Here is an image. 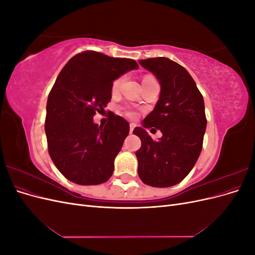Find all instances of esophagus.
<instances>
[{
	"label": "esophagus",
	"mask_w": 255,
	"mask_h": 255,
	"mask_svg": "<svg viewBox=\"0 0 255 255\" xmlns=\"http://www.w3.org/2000/svg\"><path fill=\"white\" fill-rule=\"evenodd\" d=\"M134 128H135V125H134V123H130V125H129V133H130V134L133 133Z\"/></svg>",
	"instance_id": "1"
}]
</instances>
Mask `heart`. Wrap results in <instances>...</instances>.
<instances>
[{"mask_svg":"<svg viewBox=\"0 0 255 255\" xmlns=\"http://www.w3.org/2000/svg\"><path fill=\"white\" fill-rule=\"evenodd\" d=\"M151 78H152V76H144L142 82H143V81H146V80H149V79H151ZM122 81H123V76H120V78H117V79H116V80L113 82V85H112V91H113V92H117V91L120 89ZM127 115L128 116L129 118H135V117H136V113L133 112V111L127 112Z\"/></svg>","mask_w":255,"mask_h":255,"instance_id":"b5f03b06","label":"heart"}]
</instances>
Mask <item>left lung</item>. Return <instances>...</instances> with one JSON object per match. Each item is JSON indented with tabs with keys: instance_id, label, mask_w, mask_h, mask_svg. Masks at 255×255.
Segmentation results:
<instances>
[{
	"instance_id": "8db88e82",
	"label": "left lung",
	"mask_w": 255,
	"mask_h": 255,
	"mask_svg": "<svg viewBox=\"0 0 255 255\" xmlns=\"http://www.w3.org/2000/svg\"><path fill=\"white\" fill-rule=\"evenodd\" d=\"M156 76L160 95L154 110L133 133L140 138L136 151L138 175L153 187H170L186 176L201 153L206 128L201 92L186 69L166 57L140 59ZM156 127L163 136L153 141L145 128Z\"/></svg>"
}]
</instances>
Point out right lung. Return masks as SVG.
Wrapping results in <instances>:
<instances>
[{"label": "right lung", "instance_id": "add662e5", "mask_svg": "<svg viewBox=\"0 0 255 255\" xmlns=\"http://www.w3.org/2000/svg\"><path fill=\"white\" fill-rule=\"evenodd\" d=\"M135 60L85 51L68 61L49 94L45 135L54 165L66 179L80 185L106 182L129 125L112 114L105 127L94 122L112 99L113 82L137 69Z\"/></svg>", "mask_w": 255, "mask_h": 255}]
</instances>
